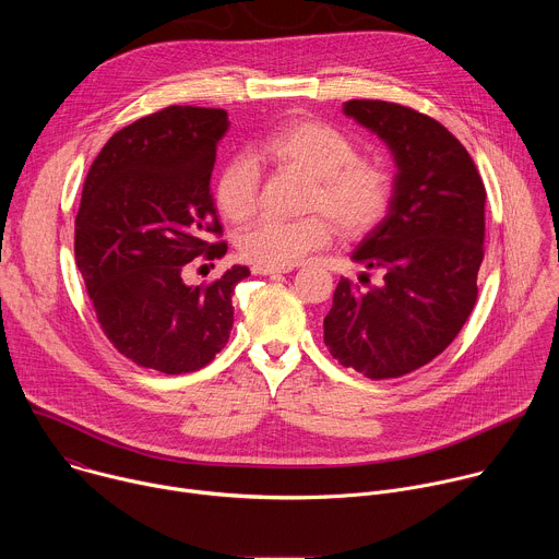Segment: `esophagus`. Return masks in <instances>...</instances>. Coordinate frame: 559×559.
<instances>
[{
    "label": "esophagus",
    "mask_w": 559,
    "mask_h": 559,
    "mask_svg": "<svg viewBox=\"0 0 559 559\" xmlns=\"http://www.w3.org/2000/svg\"><path fill=\"white\" fill-rule=\"evenodd\" d=\"M292 267H263V265H254L252 274L257 276H272V274H287Z\"/></svg>",
    "instance_id": "34e87169"
}]
</instances>
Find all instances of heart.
Wrapping results in <instances>:
<instances>
[{
  "label": "heart",
  "mask_w": 559,
  "mask_h": 559,
  "mask_svg": "<svg viewBox=\"0 0 559 559\" xmlns=\"http://www.w3.org/2000/svg\"><path fill=\"white\" fill-rule=\"evenodd\" d=\"M254 158L313 179L307 212L330 215L338 234L347 238L371 231L391 205L389 170L376 158L358 156L356 141L325 121L294 119L272 130L254 147ZM259 190L257 164L250 156H234L216 175L214 201L229 223H246L259 207ZM330 241L332 225L324 216L263 218L238 238V252L263 267H292Z\"/></svg>",
  "instance_id": "1"
}]
</instances>
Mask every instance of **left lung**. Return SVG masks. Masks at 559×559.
Listing matches in <instances>:
<instances>
[{
	"label": "left lung",
	"instance_id": "1",
	"mask_svg": "<svg viewBox=\"0 0 559 559\" xmlns=\"http://www.w3.org/2000/svg\"><path fill=\"white\" fill-rule=\"evenodd\" d=\"M343 112L386 143L397 173L386 216L352 254L382 272V285L360 292L341 278L325 345L371 380L401 378L442 354L473 311L487 190L466 147L436 119L373 99L345 102Z\"/></svg>",
	"mask_w": 559,
	"mask_h": 559
}]
</instances>
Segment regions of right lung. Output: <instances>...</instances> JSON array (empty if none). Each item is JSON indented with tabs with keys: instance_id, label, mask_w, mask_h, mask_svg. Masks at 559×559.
Instances as JSON below:
<instances>
[{
	"instance_id": "add662e5",
	"label": "right lung",
	"mask_w": 559,
	"mask_h": 559,
	"mask_svg": "<svg viewBox=\"0 0 559 559\" xmlns=\"http://www.w3.org/2000/svg\"><path fill=\"white\" fill-rule=\"evenodd\" d=\"M218 108L170 106L121 128L102 147L74 221V259L97 321L119 354L162 373H190L225 347L231 294L250 276L229 267L210 285H186L197 259H221L210 179L227 132Z\"/></svg>"
}]
</instances>
